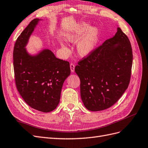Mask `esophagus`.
<instances>
[{"instance_id": "esophagus-1", "label": "esophagus", "mask_w": 148, "mask_h": 148, "mask_svg": "<svg viewBox=\"0 0 148 148\" xmlns=\"http://www.w3.org/2000/svg\"><path fill=\"white\" fill-rule=\"evenodd\" d=\"M70 69L72 73L74 72V69H75V65L73 63H71L70 64Z\"/></svg>"}]
</instances>
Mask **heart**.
<instances>
[{
	"label": "heart",
	"instance_id": "obj_1",
	"mask_svg": "<svg viewBox=\"0 0 148 148\" xmlns=\"http://www.w3.org/2000/svg\"><path fill=\"white\" fill-rule=\"evenodd\" d=\"M99 38V30L96 27H90L89 24H83L70 30L64 35V39L68 42L77 43L76 51L82 58L88 57L96 49ZM65 51H68L64 43H60Z\"/></svg>",
	"mask_w": 148,
	"mask_h": 148
}]
</instances>
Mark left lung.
Masks as SVG:
<instances>
[{
    "label": "left lung",
    "instance_id": "left-lung-1",
    "mask_svg": "<svg viewBox=\"0 0 148 148\" xmlns=\"http://www.w3.org/2000/svg\"><path fill=\"white\" fill-rule=\"evenodd\" d=\"M132 60L129 38L118 27L115 35L78 63L75 71L88 110H106L119 100L129 86Z\"/></svg>",
    "mask_w": 148,
    "mask_h": 148
}]
</instances>
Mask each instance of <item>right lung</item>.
Segmentation results:
<instances>
[{
    "instance_id": "1",
    "label": "right lung",
    "mask_w": 148,
    "mask_h": 148,
    "mask_svg": "<svg viewBox=\"0 0 148 148\" xmlns=\"http://www.w3.org/2000/svg\"><path fill=\"white\" fill-rule=\"evenodd\" d=\"M41 19L36 18L21 33L13 50L17 89L24 101L42 112L53 111L60 102L64 80L71 74L69 63L60 60L48 49L31 54L26 46Z\"/></svg>"
}]
</instances>
